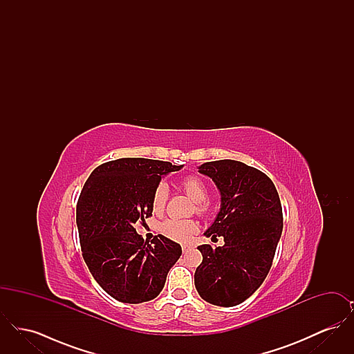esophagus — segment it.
<instances>
[{
	"mask_svg": "<svg viewBox=\"0 0 354 354\" xmlns=\"http://www.w3.org/2000/svg\"><path fill=\"white\" fill-rule=\"evenodd\" d=\"M187 251H188V245H183L182 247V252L185 253Z\"/></svg>",
	"mask_w": 354,
	"mask_h": 354,
	"instance_id": "34e87169",
	"label": "esophagus"
}]
</instances>
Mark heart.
<instances>
[{
    "label": "heart",
    "instance_id": "b5f03b06",
    "mask_svg": "<svg viewBox=\"0 0 354 354\" xmlns=\"http://www.w3.org/2000/svg\"><path fill=\"white\" fill-rule=\"evenodd\" d=\"M180 187L185 195L195 202V212L199 215H207L211 209L207 201L208 189L202 179L195 175H188L180 180ZM169 201V188L165 183H159L152 194V211L160 214ZM198 230V224L191 219H167L160 224L162 234L175 241H187Z\"/></svg>",
    "mask_w": 354,
    "mask_h": 354
}]
</instances>
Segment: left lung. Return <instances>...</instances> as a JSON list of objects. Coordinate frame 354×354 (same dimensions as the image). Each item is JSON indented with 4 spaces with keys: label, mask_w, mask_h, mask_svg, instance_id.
Returning <instances> with one entry per match:
<instances>
[{
    "label": "left lung",
    "mask_w": 354,
    "mask_h": 354,
    "mask_svg": "<svg viewBox=\"0 0 354 354\" xmlns=\"http://www.w3.org/2000/svg\"><path fill=\"white\" fill-rule=\"evenodd\" d=\"M215 182L221 208L207 237H224L223 247L204 244L195 286L203 300L235 306L252 296L266 280L283 232V208L277 189L260 169L223 159L199 167Z\"/></svg>",
    "instance_id": "left-lung-1"
}]
</instances>
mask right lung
I'll return each mask as SVG.
<instances>
[{
	"mask_svg": "<svg viewBox=\"0 0 354 354\" xmlns=\"http://www.w3.org/2000/svg\"><path fill=\"white\" fill-rule=\"evenodd\" d=\"M183 166L145 158H120L91 172L77 203V225L84 263L102 289L115 300L155 299L182 248L165 236L151 244L135 223L152 216L153 189L163 175Z\"/></svg>",
	"mask_w": 354,
	"mask_h": 354,
	"instance_id": "1",
	"label": "right lung"
}]
</instances>
